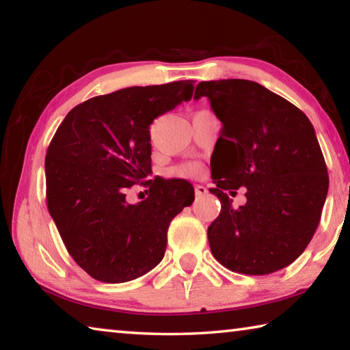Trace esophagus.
<instances>
[{
    "mask_svg": "<svg viewBox=\"0 0 350 350\" xmlns=\"http://www.w3.org/2000/svg\"><path fill=\"white\" fill-rule=\"evenodd\" d=\"M194 193H196L198 198L205 196V194H206V188H205L204 185H196V187H194Z\"/></svg>",
    "mask_w": 350,
    "mask_h": 350,
    "instance_id": "1",
    "label": "esophagus"
}]
</instances>
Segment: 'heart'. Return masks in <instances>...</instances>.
Segmentation results:
<instances>
[{
  "label": "heart",
  "mask_w": 350,
  "mask_h": 350,
  "mask_svg": "<svg viewBox=\"0 0 350 350\" xmlns=\"http://www.w3.org/2000/svg\"><path fill=\"white\" fill-rule=\"evenodd\" d=\"M200 165L198 163H185L176 170V173L182 177H194L200 173Z\"/></svg>",
  "instance_id": "heart-1"
}]
</instances>
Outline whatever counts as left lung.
<instances>
[{"label":"left lung","mask_w":350,"mask_h":350,"mask_svg":"<svg viewBox=\"0 0 350 350\" xmlns=\"http://www.w3.org/2000/svg\"><path fill=\"white\" fill-rule=\"evenodd\" d=\"M200 97L222 122L211 156L210 193L221 200L206 233L213 256L242 275L287 267L309 245L327 196L315 129L303 111L250 80L200 81ZM242 186L247 202L233 209L229 195Z\"/></svg>","instance_id":"1"}]
</instances>
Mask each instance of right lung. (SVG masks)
Masks as SVG:
<instances>
[{
  "label": "right lung",
  "instance_id": "1",
  "mask_svg": "<svg viewBox=\"0 0 350 350\" xmlns=\"http://www.w3.org/2000/svg\"><path fill=\"white\" fill-rule=\"evenodd\" d=\"M193 80L133 86L68 112L46 152L47 210L66 250L102 282H128L161 262L173 217L194 200L180 180L148 179L150 125L193 96ZM135 183L150 196L133 206Z\"/></svg>",
  "mask_w": 350,
  "mask_h": 350
}]
</instances>
